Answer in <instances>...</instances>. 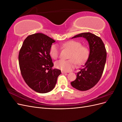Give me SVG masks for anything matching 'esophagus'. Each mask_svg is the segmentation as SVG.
<instances>
[{"mask_svg": "<svg viewBox=\"0 0 122 122\" xmlns=\"http://www.w3.org/2000/svg\"><path fill=\"white\" fill-rule=\"evenodd\" d=\"M61 73L62 74H65V73H67V72H65V71H61Z\"/></svg>", "mask_w": 122, "mask_h": 122, "instance_id": "obj_1", "label": "esophagus"}]
</instances>
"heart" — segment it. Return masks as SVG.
<instances>
[{
    "label": "heart",
    "mask_w": 122,
    "mask_h": 122,
    "mask_svg": "<svg viewBox=\"0 0 122 122\" xmlns=\"http://www.w3.org/2000/svg\"><path fill=\"white\" fill-rule=\"evenodd\" d=\"M62 46L71 51L69 60H60L56 61L55 66L58 69L65 72L71 71L75 67L76 63L81 65L86 61L89 54V50L86 46H81L80 42L76 41H70L62 44ZM51 57L56 59L58 56L59 49L57 45L53 44L50 48Z\"/></svg>",
    "instance_id": "obj_1"
}]
</instances>
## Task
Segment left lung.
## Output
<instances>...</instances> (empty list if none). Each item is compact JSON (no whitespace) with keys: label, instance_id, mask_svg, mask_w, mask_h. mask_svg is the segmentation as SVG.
I'll use <instances>...</instances> for the list:
<instances>
[{"label":"left lung","instance_id":"8db88e82","mask_svg":"<svg viewBox=\"0 0 122 122\" xmlns=\"http://www.w3.org/2000/svg\"><path fill=\"white\" fill-rule=\"evenodd\" d=\"M83 37L88 43L90 53L86 63L77 73L76 79L71 82L76 89L85 91L94 87L100 79L104 70L106 51L100 38L90 32H83L72 38Z\"/></svg>","mask_w":122,"mask_h":122}]
</instances>
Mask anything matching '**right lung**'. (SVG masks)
<instances>
[{
  "label": "right lung",
  "mask_w": 122,
  "mask_h": 122,
  "mask_svg": "<svg viewBox=\"0 0 122 122\" xmlns=\"http://www.w3.org/2000/svg\"><path fill=\"white\" fill-rule=\"evenodd\" d=\"M55 41L42 33L28 36L24 41L19 54L22 76L32 90L39 93L52 91L57 82L61 70L53 66L50 48Z\"/></svg>",
  "instance_id": "add662e5"
}]
</instances>
